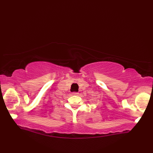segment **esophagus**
I'll use <instances>...</instances> for the list:
<instances>
[{
    "label": "esophagus",
    "mask_w": 153,
    "mask_h": 153,
    "mask_svg": "<svg viewBox=\"0 0 153 153\" xmlns=\"http://www.w3.org/2000/svg\"><path fill=\"white\" fill-rule=\"evenodd\" d=\"M72 94L74 95H78V93H76V92H74Z\"/></svg>",
    "instance_id": "1"
}]
</instances>
